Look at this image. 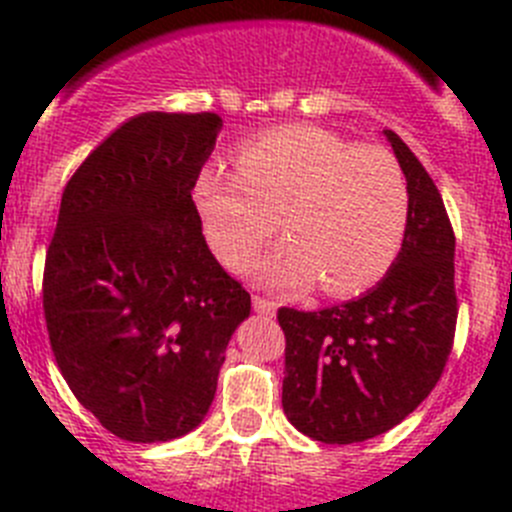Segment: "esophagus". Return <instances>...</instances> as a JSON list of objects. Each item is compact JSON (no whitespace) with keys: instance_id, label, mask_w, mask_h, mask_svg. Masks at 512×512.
Segmentation results:
<instances>
[{"instance_id":"obj_1","label":"esophagus","mask_w":512,"mask_h":512,"mask_svg":"<svg viewBox=\"0 0 512 512\" xmlns=\"http://www.w3.org/2000/svg\"><path fill=\"white\" fill-rule=\"evenodd\" d=\"M252 306H255V311L260 313V316H275V311H278V303L262 296L252 298Z\"/></svg>"}]
</instances>
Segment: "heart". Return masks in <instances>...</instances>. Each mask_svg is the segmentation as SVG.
Returning <instances> with one entry per match:
<instances>
[{
  "label": "heart",
  "instance_id": "1",
  "mask_svg": "<svg viewBox=\"0 0 512 512\" xmlns=\"http://www.w3.org/2000/svg\"><path fill=\"white\" fill-rule=\"evenodd\" d=\"M237 173L206 165L193 183L211 250L237 267L275 229L288 234L250 273L280 290L321 280L329 296H354L393 267L411 199L398 160L313 124L262 132L237 150Z\"/></svg>",
  "mask_w": 512,
  "mask_h": 512
}]
</instances>
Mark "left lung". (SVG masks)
<instances>
[{"mask_svg":"<svg viewBox=\"0 0 512 512\" xmlns=\"http://www.w3.org/2000/svg\"><path fill=\"white\" fill-rule=\"evenodd\" d=\"M408 183V229L385 278L321 311L280 308L283 411L321 444H357L413 413L436 388L457 329L454 232L416 155L382 130Z\"/></svg>","mask_w":512,"mask_h":512,"instance_id":"1","label":"left lung"}]
</instances>
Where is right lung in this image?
<instances>
[{
	"instance_id": "add662e5",
	"label": "right lung",
	"mask_w": 512,
	"mask_h": 512,
	"mask_svg": "<svg viewBox=\"0 0 512 512\" xmlns=\"http://www.w3.org/2000/svg\"><path fill=\"white\" fill-rule=\"evenodd\" d=\"M219 130L214 112L137 114L63 188L43 273L50 347L78 403L124 441L199 426L250 316L191 199Z\"/></svg>"
}]
</instances>
